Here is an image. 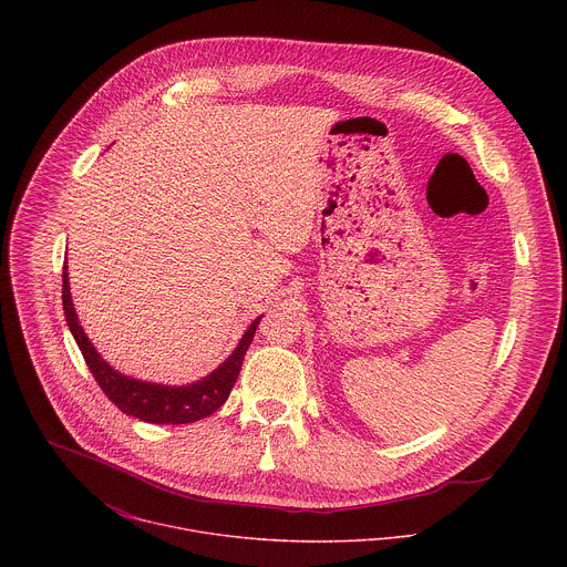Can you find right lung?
Returning <instances> with one entry per match:
<instances>
[{"label":"right lung","instance_id":"right-lung-1","mask_svg":"<svg viewBox=\"0 0 567 567\" xmlns=\"http://www.w3.org/2000/svg\"><path fill=\"white\" fill-rule=\"evenodd\" d=\"M63 312L65 321L70 324L72 336L79 342L82 358L95 378L102 393L117 405L122 412L148 421V423H162V425H178V423H194L198 419H205L214 414L220 405L227 402L240 369H243L244 355L248 351V344L255 336V329L259 324L257 317L250 327L244 331L243 340L234 349V353L207 378L187 384V386H165L155 382H142L128 375H122L115 371L109 362L102 360V355L95 351L86 333L79 323V315L72 303L70 295V272L68 261L63 266Z\"/></svg>","mask_w":567,"mask_h":567}]
</instances>
